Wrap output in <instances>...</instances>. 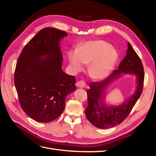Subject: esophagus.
<instances>
[{
  "label": "esophagus",
  "instance_id": "34e87169",
  "mask_svg": "<svg viewBox=\"0 0 156 156\" xmlns=\"http://www.w3.org/2000/svg\"><path fill=\"white\" fill-rule=\"evenodd\" d=\"M76 86L78 88H84L86 87V83L84 81H78L76 84Z\"/></svg>",
  "mask_w": 156,
  "mask_h": 156
}]
</instances>
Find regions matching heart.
<instances>
[{
  "label": "heart",
  "instance_id": "1",
  "mask_svg": "<svg viewBox=\"0 0 156 156\" xmlns=\"http://www.w3.org/2000/svg\"><path fill=\"white\" fill-rule=\"evenodd\" d=\"M118 53L104 40L88 41L69 50L68 58L73 72L80 71L83 64H89L88 71L92 78L101 80L111 74L118 60Z\"/></svg>",
  "mask_w": 156,
  "mask_h": 156
}]
</instances>
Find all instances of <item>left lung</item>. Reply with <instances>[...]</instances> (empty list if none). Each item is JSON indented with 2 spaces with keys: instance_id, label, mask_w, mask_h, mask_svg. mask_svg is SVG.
<instances>
[{
  "instance_id": "obj_1",
  "label": "left lung",
  "mask_w": 156,
  "mask_h": 156,
  "mask_svg": "<svg viewBox=\"0 0 156 156\" xmlns=\"http://www.w3.org/2000/svg\"><path fill=\"white\" fill-rule=\"evenodd\" d=\"M122 73L135 74L137 87L134 94L129 99L117 106L107 105L104 102L105 90L111 82ZM144 82L143 64L137 53L128 43L127 54L120 63L118 69L112 72L108 77L101 82H91L87 90L88 107L86 117L91 124L100 129L113 127L127 118L142 93Z\"/></svg>"
}]
</instances>
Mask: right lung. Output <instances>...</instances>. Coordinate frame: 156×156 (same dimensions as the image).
I'll list each match as a JSON object with an SVG mask.
<instances>
[{"mask_svg":"<svg viewBox=\"0 0 156 156\" xmlns=\"http://www.w3.org/2000/svg\"><path fill=\"white\" fill-rule=\"evenodd\" d=\"M67 34L51 27L39 31L22 50L15 71L19 103L34 120L48 122L64 111L67 95L76 90V78L62 69L59 41Z\"/></svg>","mask_w":156,"mask_h":156,"instance_id":"1","label":"right lung"}]
</instances>
